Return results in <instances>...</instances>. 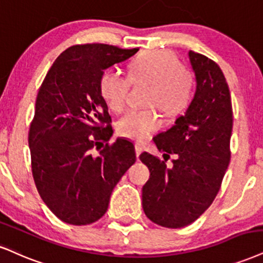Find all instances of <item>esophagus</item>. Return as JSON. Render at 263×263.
<instances>
[{"mask_svg": "<svg viewBox=\"0 0 263 263\" xmlns=\"http://www.w3.org/2000/svg\"><path fill=\"white\" fill-rule=\"evenodd\" d=\"M142 151H144V147H142L140 144H137V145H135V152H137V156H138V157L140 156Z\"/></svg>", "mask_w": 263, "mask_h": 263, "instance_id": "obj_1", "label": "esophagus"}]
</instances>
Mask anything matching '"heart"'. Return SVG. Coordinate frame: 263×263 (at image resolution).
<instances>
[{
  "instance_id": "heart-1",
  "label": "heart",
  "mask_w": 263,
  "mask_h": 263,
  "mask_svg": "<svg viewBox=\"0 0 263 263\" xmlns=\"http://www.w3.org/2000/svg\"><path fill=\"white\" fill-rule=\"evenodd\" d=\"M130 82L150 85L146 103L156 106L164 115L183 111L193 96L194 78L168 51L154 50L139 54L129 64V78L117 70H107L100 80V91L107 106L121 112L128 101ZM160 126L155 108L130 109L117 122V133L132 140L144 141Z\"/></svg>"
}]
</instances>
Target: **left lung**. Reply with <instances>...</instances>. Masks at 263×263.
I'll list each match as a JSON object with an SVG mask.
<instances>
[{
    "label": "left lung",
    "mask_w": 263,
    "mask_h": 263,
    "mask_svg": "<svg viewBox=\"0 0 263 263\" xmlns=\"http://www.w3.org/2000/svg\"><path fill=\"white\" fill-rule=\"evenodd\" d=\"M189 60L196 79L193 100L174 125L154 139L158 150L178 158L168 168L156 156L140 155L150 170V179L142 186V209L148 219L166 228L189 226L209 209L231 161L228 84L212 60L194 51H189Z\"/></svg>",
    "instance_id": "1"
}]
</instances>
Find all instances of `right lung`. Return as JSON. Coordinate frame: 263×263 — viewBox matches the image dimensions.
<instances>
[{
  "instance_id": "add662e5",
  "label": "right lung",
  "mask_w": 263,
  "mask_h": 263,
  "mask_svg": "<svg viewBox=\"0 0 263 263\" xmlns=\"http://www.w3.org/2000/svg\"><path fill=\"white\" fill-rule=\"evenodd\" d=\"M138 51L76 45L57 57L39 89L29 129L32 177L61 221L86 226L101 218L117 183L137 160L126 139L102 146L113 130L100 80L103 70Z\"/></svg>"
}]
</instances>
